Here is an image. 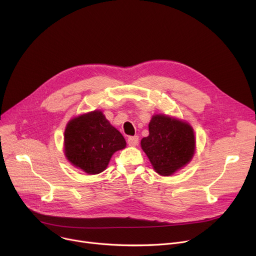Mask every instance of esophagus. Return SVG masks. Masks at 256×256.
I'll return each mask as SVG.
<instances>
[{"instance_id":"1","label":"esophagus","mask_w":256,"mask_h":256,"mask_svg":"<svg viewBox=\"0 0 256 256\" xmlns=\"http://www.w3.org/2000/svg\"><path fill=\"white\" fill-rule=\"evenodd\" d=\"M128 144L131 146H136L138 144V136H130L128 137Z\"/></svg>"}]
</instances>
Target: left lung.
I'll use <instances>...</instances> for the list:
<instances>
[{
	"label": "left lung",
	"mask_w": 256,
	"mask_h": 256,
	"mask_svg": "<svg viewBox=\"0 0 256 256\" xmlns=\"http://www.w3.org/2000/svg\"><path fill=\"white\" fill-rule=\"evenodd\" d=\"M148 131L140 144L156 173L170 176L192 160L196 140L188 123L166 114H154Z\"/></svg>",
	"instance_id": "1"
}]
</instances>
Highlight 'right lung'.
Segmentation results:
<instances>
[{
    "label": "right lung",
    "instance_id": "1",
    "mask_svg": "<svg viewBox=\"0 0 256 256\" xmlns=\"http://www.w3.org/2000/svg\"><path fill=\"white\" fill-rule=\"evenodd\" d=\"M125 146L123 135L110 125L100 110L74 118L64 131L66 159L88 174L106 170L114 152Z\"/></svg>",
    "mask_w": 256,
    "mask_h": 256
}]
</instances>
